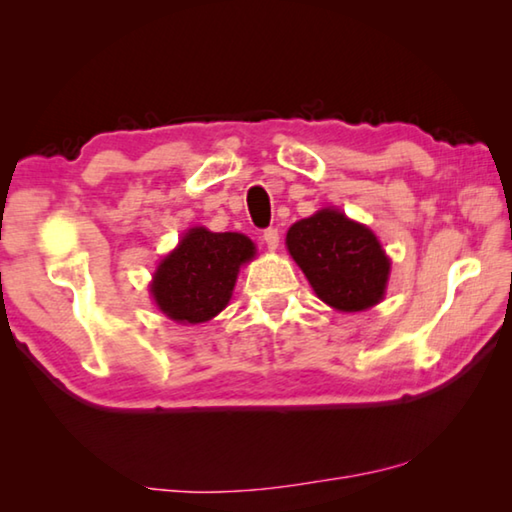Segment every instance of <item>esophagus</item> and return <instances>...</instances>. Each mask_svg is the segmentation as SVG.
<instances>
[{
  "label": "esophagus",
  "mask_w": 512,
  "mask_h": 512,
  "mask_svg": "<svg viewBox=\"0 0 512 512\" xmlns=\"http://www.w3.org/2000/svg\"><path fill=\"white\" fill-rule=\"evenodd\" d=\"M264 244L268 250H275L280 246V230L277 228H266L264 230Z\"/></svg>",
  "instance_id": "34e87169"
}]
</instances>
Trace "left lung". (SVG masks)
Here are the masks:
<instances>
[{
    "label": "left lung",
    "mask_w": 512,
    "mask_h": 512,
    "mask_svg": "<svg viewBox=\"0 0 512 512\" xmlns=\"http://www.w3.org/2000/svg\"><path fill=\"white\" fill-rule=\"evenodd\" d=\"M287 248L316 296L339 311H363L384 298L391 259L375 232L325 207L287 232Z\"/></svg>",
    "instance_id": "1"
}]
</instances>
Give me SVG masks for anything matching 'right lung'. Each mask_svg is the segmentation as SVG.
I'll list each match as a JSON object with an SVG mask.
<instances>
[{"instance_id": "1", "label": "right lung", "mask_w": 512, "mask_h": 512, "mask_svg": "<svg viewBox=\"0 0 512 512\" xmlns=\"http://www.w3.org/2000/svg\"><path fill=\"white\" fill-rule=\"evenodd\" d=\"M255 244L239 232L192 228L153 273L155 305L176 323H205L225 309Z\"/></svg>"}]
</instances>
